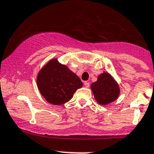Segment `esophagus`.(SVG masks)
Masks as SVG:
<instances>
[{
  "instance_id": "esophagus-1",
  "label": "esophagus",
  "mask_w": 154,
  "mask_h": 154,
  "mask_svg": "<svg viewBox=\"0 0 154 154\" xmlns=\"http://www.w3.org/2000/svg\"><path fill=\"white\" fill-rule=\"evenodd\" d=\"M84 86H85V87L89 88V87H90V82H84Z\"/></svg>"
}]
</instances>
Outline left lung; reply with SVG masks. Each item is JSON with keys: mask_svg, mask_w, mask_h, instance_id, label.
I'll list each match as a JSON object with an SVG mask.
<instances>
[{"mask_svg": "<svg viewBox=\"0 0 154 154\" xmlns=\"http://www.w3.org/2000/svg\"><path fill=\"white\" fill-rule=\"evenodd\" d=\"M91 90L96 100L101 105H107L115 101L120 93L118 84L107 72L98 76L97 82L92 83Z\"/></svg>", "mask_w": 154, "mask_h": 154, "instance_id": "left-lung-1", "label": "left lung"}]
</instances>
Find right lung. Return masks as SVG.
<instances>
[{
  "label": "right lung",
  "instance_id": "right-lung-1",
  "mask_svg": "<svg viewBox=\"0 0 154 154\" xmlns=\"http://www.w3.org/2000/svg\"><path fill=\"white\" fill-rule=\"evenodd\" d=\"M39 92L54 105H61L70 100L75 92L82 86L78 76L57 58L51 59L38 73L36 79Z\"/></svg>",
  "mask_w": 154,
  "mask_h": 154
}]
</instances>
